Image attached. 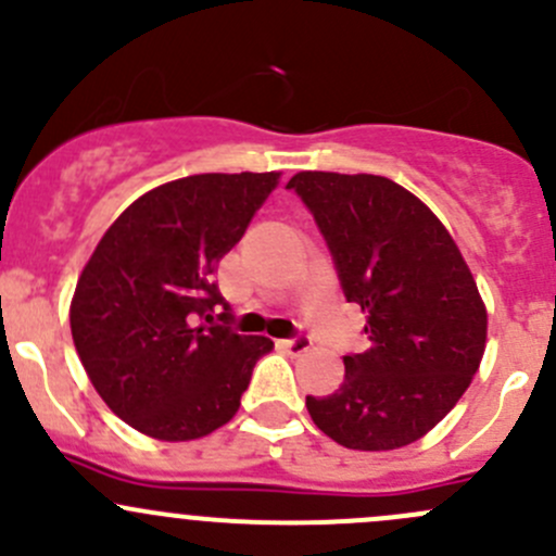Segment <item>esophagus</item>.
Returning <instances> with one entry per match:
<instances>
[{"instance_id":"1","label":"esophagus","mask_w":556,"mask_h":556,"mask_svg":"<svg viewBox=\"0 0 556 556\" xmlns=\"http://www.w3.org/2000/svg\"><path fill=\"white\" fill-rule=\"evenodd\" d=\"M282 346L285 352H290V355H304V352H309L312 339L306 333H295L293 339H285Z\"/></svg>"}]
</instances>
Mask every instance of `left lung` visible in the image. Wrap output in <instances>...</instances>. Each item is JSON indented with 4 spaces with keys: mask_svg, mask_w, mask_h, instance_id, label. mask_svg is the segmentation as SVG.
I'll use <instances>...</instances> for the list:
<instances>
[{
    "mask_svg": "<svg viewBox=\"0 0 556 556\" xmlns=\"http://www.w3.org/2000/svg\"><path fill=\"white\" fill-rule=\"evenodd\" d=\"M312 212L341 290L368 314V350L344 357L333 395H306L314 425L346 450L422 439L479 371L486 309L439 217L377 174L301 172L288 182Z\"/></svg>",
    "mask_w": 556,
    "mask_h": 556,
    "instance_id": "1",
    "label": "left lung"
}]
</instances>
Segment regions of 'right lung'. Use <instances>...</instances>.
I'll list each match as a JSON object with an SVG mask.
<instances>
[{
    "instance_id": "1",
    "label": "right lung",
    "mask_w": 556,
    "mask_h": 556,
    "mask_svg": "<svg viewBox=\"0 0 556 556\" xmlns=\"http://www.w3.org/2000/svg\"><path fill=\"white\" fill-rule=\"evenodd\" d=\"M277 172L193 174L139 195L77 279L70 323L102 401L159 441H190L237 414L274 350L231 328L215 271L277 188Z\"/></svg>"
}]
</instances>
